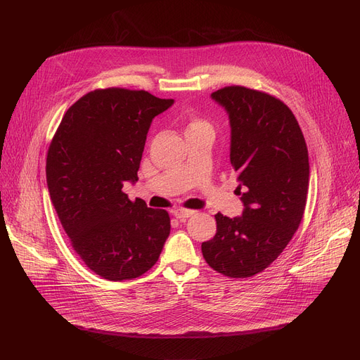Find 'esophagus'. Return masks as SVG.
Returning a JSON list of instances; mask_svg holds the SVG:
<instances>
[{
  "mask_svg": "<svg viewBox=\"0 0 360 360\" xmlns=\"http://www.w3.org/2000/svg\"><path fill=\"white\" fill-rule=\"evenodd\" d=\"M174 214H175V217L176 219H179V221H186V219L188 217H191L193 214H195V212L194 210H188V209H176L175 212H174Z\"/></svg>",
  "mask_w": 360,
  "mask_h": 360,
  "instance_id": "obj_1",
  "label": "esophagus"
}]
</instances>
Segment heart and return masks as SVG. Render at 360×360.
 <instances>
[{
    "label": "heart",
    "mask_w": 360,
    "mask_h": 360,
    "mask_svg": "<svg viewBox=\"0 0 360 360\" xmlns=\"http://www.w3.org/2000/svg\"><path fill=\"white\" fill-rule=\"evenodd\" d=\"M188 129H212L209 122L202 119H193L188 124Z\"/></svg>",
    "instance_id": "heart-1"
}]
</instances>
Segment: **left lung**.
Wrapping results in <instances>:
<instances>
[{
    "label": "left lung",
    "instance_id": "obj_1",
    "mask_svg": "<svg viewBox=\"0 0 360 360\" xmlns=\"http://www.w3.org/2000/svg\"><path fill=\"white\" fill-rule=\"evenodd\" d=\"M231 124V165L243 216L214 214L216 236L201 244L216 272L248 278L276 260L299 229L309 190V154L300 124L271 94L240 85L212 94Z\"/></svg>",
    "mask_w": 360,
    "mask_h": 360
}]
</instances>
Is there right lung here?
<instances>
[{
  "mask_svg": "<svg viewBox=\"0 0 360 360\" xmlns=\"http://www.w3.org/2000/svg\"><path fill=\"white\" fill-rule=\"evenodd\" d=\"M174 104L147 91L96 89L61 119L46 154V185L72 247L108 281L134 279L159 260L170 232L166 210L131 201L153 119Z\"/></svg>",
  "mask_w": 360,
  "mask_h": 360,
  "instance_id": "1",
  "label": "right lung"
}]
</instances>
